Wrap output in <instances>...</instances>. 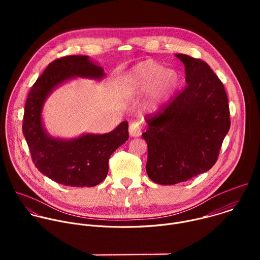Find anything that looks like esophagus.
<instances>
[{"mask_svg": "<svg viewBox=\"0 0 260 260\" xmlns=\"http://www.w3.org/2000/svg\"><path fill=\"white\" fill-rule=\"evenodd\" d=\"M128 132H129V135L132 137H139L141 135V126H140L139 122H137V121L131 122L129 127H128Z\"/></svg>", "mask_w": 260, "mask_h": 260, "instance_id": "34e87169", "label": "esophagus"}]
</instances>
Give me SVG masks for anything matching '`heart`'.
Listing matches in <instances>:
<instances>
[{
    "mask_svg": "<svg viewBox=\"0 0 260 260\" xmlns=\"http://www.w3.org/2000/svg\"><path fill=\"white\" fill-rule=\"evenodd\" d=\"M123 87L133 93L150 89V103L154 107L168 99L178 87L179 76L175 71L153 60L147 59L131 69L122 79Z\"/></svg>",
    "mask_w": 260,
    "mask_h": 260,
    "instance_id": "1",
    "label": "heart"
}]
</instances>
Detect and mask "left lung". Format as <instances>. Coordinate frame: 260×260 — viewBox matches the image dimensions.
<instances>
[{
	"mask_svg": "<svg viewBox=\"0 0 260 260\" xmlns=\"http://www.w3.org/2000/svg\"><path fill=\"white\" fill-rule=\"evenodd\" d=\"M184 63L186 86L155 113L146 115V172L153 182L174 185L209 171L231 127L223 83L209 64L177 53Z\"/></svg>",
	"mask_w": 260,
	"mask_h": 260,
	"instance_id": "obj_1",
	"label": "left lung"
}]
</instances>
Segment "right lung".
Masks as SVG:
<instances>
[{
  "label": "right lung",
  "mask_w": 260,
  "mask_h": 260,
  "mask_svg": "<svg viewBox=\"0 0 260 260\" xmlns=\"http://www.w3.org/2000/svg\"><path fill=\"white\" fill-rule=\"evenodd\" d=\"M74 76L102 78L103 68L86 55H67L51 61L31 86L24 106L22 133L35 167L56 183L73 187H91L107 177L109 158L128 139V122H121L105 135H84L61 141L43 129L41 111L48 93Z\"/></svg>",
  "instance_id": "obj_1"
}]
</instances>
